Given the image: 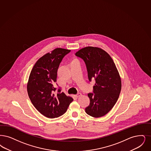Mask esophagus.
Returning <instances> with one entry per match:
<instances>
[{
	"mask_svg": "<svg viewBox=\"0 0 151 151\" xmlns=\"http://www.w3.org/2000/svg\"><path fill=\"white\" fill-rule=\"evenodd\" d=\"M75 96H76V97H77V98H78V97L81 96V93H78L77 94L75 95Z\"/></svg>",
	"mask_w": 151,
	"mask_h": 151,
	"instance_id": "1",
	"label": "esophagus"
}]
</instances>
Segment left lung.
<instances>
[{
  "label": "left lung",
  "instance_id": "obj_1",
  "mask_svg": "<svg viewBox=\"0 0 151 151\" xmlns=\"http://www.w3.org/2000/svg\"><path fill=\"white\" fill-rule=\"evenodd\" d=\"M75 55L84 61L89 80L96 81L94 93L88 94L90 104L85 112L93 117H102L113 108L119 97L121 80L119 71L111 56L102 49L87 47Z\"/></svg>",
  "mask_w": 151,
  "mask_h": 151
}]
</instances>
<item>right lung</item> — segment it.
I'll list each match as a JSON object with an SVG mask.
<instances>
[{
	"mask_svg": "<svg viewBox=\"0 0 151 151\" xmlns=\"http://www.w3.org/2000/svg\"><path fill=\"white\" fill-rule=\"evenodd\" d=\"M66 49H55L37 60L31 71L27 90L31 102L44 116L53 119L63 115L73 98L67 96L60 88H54L57 70L63 58L70 52Z\"/></svg>",
	"mask_w": 151,
	"mask_h": 151,
	"instance_id": "add662e5",
	"label": "right lung"
}]
</instances>
